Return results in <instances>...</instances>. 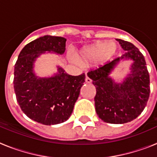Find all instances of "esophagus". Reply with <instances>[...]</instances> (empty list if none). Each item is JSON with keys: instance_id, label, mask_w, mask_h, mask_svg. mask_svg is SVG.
I'll use <instances>...</instances> for the list:
<instances>
[{"instance_id": "esophagus-1", "label": "esophagus", "mask_w": 157, "mask_h": 157, "mask_svg": "<svg viewBox=\"0 0 157 157\" xmlns=\"http://www.w3.org/2000/svg\"><path fill=\"white\" fill-rule=\"evenodd\" d=\"M91 82H92V80H91L90 78L88 77V76H86V82L90 83Z\"/></svg>"}]
</instances>
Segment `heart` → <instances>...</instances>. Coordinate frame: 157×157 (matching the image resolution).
<instances>
[{
    "label": "heart",
    "mask_w": 157,
    "mask_h": 157,
    "mask_svg": "<svg viewBox=\"0 0 157 157\" xmlns=\"http://www.w3.org/2000/svg\"><path fill=\"white\" fill-rule=\"evenodd\" d=\"M116 45L110 42H98L84 48L80 52V60L84 63L105 61L114 54Z\"/></svg>",
    "instance_id": "heart-1"
}]
</instances>
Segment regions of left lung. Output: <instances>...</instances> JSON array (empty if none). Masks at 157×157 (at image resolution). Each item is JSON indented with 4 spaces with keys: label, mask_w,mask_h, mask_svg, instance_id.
Segmentation results:
<instances>
[{
    "label": "left lung",
    "mask_w": 157,
    "mask_h": 157,
    "mask_svg": "<svg viewBox=\"0 0 157 157\" xmlns=\"http://www.w3.org/2000/svg\"><path fill=\"white\" fill-rule=\"evenodd\" d=\"M126 52L120 57L87 73L95 86L96 112L105 123L123 124L132 121L143 112L150 94L149 75L144 56L132 43L121 39ZM121 59H131V72L123 83H116L110 72Z\"/></svg>",
    "instance_id": "left-lung-1"
}]
</instances>
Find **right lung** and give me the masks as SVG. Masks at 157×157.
<instances>
[{
  "label": "right lung",
  "instance_id": "right-lung-1",
  "mask_svg": "<svg viewBox=\"0 0 157 157\" xmlns=\"http://www.w3.org/2000/svg\"><path fill=\"white\" fill-rule=\"evenodd\" d=\"M66 38L45 35L25 45L14 69V90L22 111L32 120L55 125L69 119L85 82V74L70 75L59 66L51 77L36 75L34 62L45 52L62 54Z\"/></svg>",
  "mask_w": 157,
  "mask_h": 157
}]
</instances>
